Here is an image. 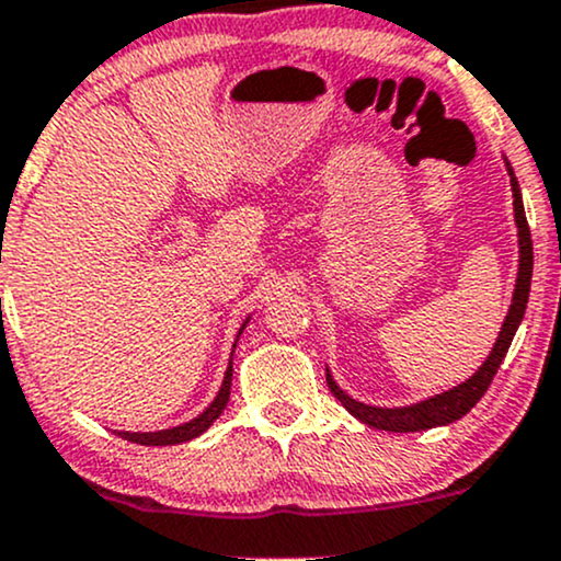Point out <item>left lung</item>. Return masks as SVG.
Segmentation results:
<instances>
[{
    "label": "left lung",
    "mask_w": 561,
    "mask_h": 561,
    "mask_svg": "<svg viewBox=\"0 0 561 561\" xmlns=\"http://www.w3.org/2000/svg\"><path fill=\"white\" fill-rule=\"evenodd\" d=\"M506 159V157H503ZM506 170L511 175V191H514V220H516V237H519V271H516V285L514 295H511V306L506 319H503L501 332L495 337V346L488 354V359L482 362L477 373L469 375L463 383L453 386V389L434 393V397L421 399V402L404 404V408H378V404H365L359 399L348 397L341 386L332 378L328 367V386L335 393L337 402L346 408L356 421H362L365 426L378 428V431H393V434H410V431H426L436 426H450V423L460 421V417L469 412L479 399L484 397V391L490 389L492 378H495L497 367L506 359V351L514 341L516 330H519L522 319H525L527 298H530V282H533V239H530V226L525 218V205H522V191L519 181H516L514 170H511L506 159Z\"/></svg>",
    "instance_id": "obj_1"
}]
</instances>
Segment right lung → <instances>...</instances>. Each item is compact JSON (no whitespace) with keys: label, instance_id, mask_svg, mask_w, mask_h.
<instances>
[{"label":"right lung","instance_id":"right-lung-1","mask_svg":"<svg viewBox=\"0 0 561 561\" xmlns=\"http://www.w3.org/2000/svg\"><path fill=\"white\" fill-rule=\"evenodd\" d=\"M252 317V313H250ZM250 317L244 319L242 328L237 332V341H233V348H237L239 343V335H242L244 328H248ZM233 348H231V356H229V367H226V375H224V383H220L218 393H215V399L210 404H207L205 410L199 412L196 417H191V421L181 423V426H170V428H159V431H116V434L122 436V439L127 442H135V445H146V447H168V445H183V442H191L196 439V436L205 434L207 428L213 426L215 421L220 417V412L226 410V404H229V393H231V378H233Z\"/></svg>","mask_w":561,"mask_h":561}]
</instances>
